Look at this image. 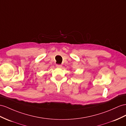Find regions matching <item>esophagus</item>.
<instances>
[{"label": "esophagus", "mask_w": 126, "mask_h": 126, "mask_svg": "<svg viewBox=\"0 0 126 126\" xmlns=\"http://www.w3.org/2000/svg\"><path fill=\"white\" fill-rule=\"evenodd\" d=\"M62 65H60V64H57L56 65V67H57V68H61V67H62Z\"/></svg>", "instance_id": "1"}]
</instances>
